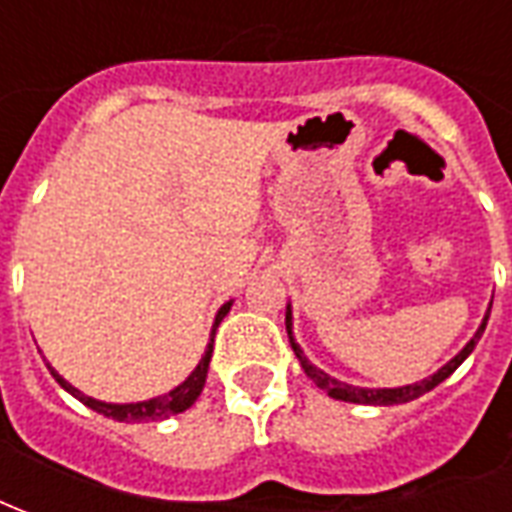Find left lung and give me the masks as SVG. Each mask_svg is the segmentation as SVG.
I'll return each mask as SVG.
<instances>
[{
  "label": "left lung",
  "mask_w": 512,
  "mask_h": 512,
  "mask_svg": "<svg viewBox=\"0 0 512 512\" xmlns=\"http://www.w3.org/2000/svg\"><path fill=\"white\" fill-rule=\"evenodd\" d=\"M488 324V313L486 319H483V324L477 327V333L472 335V341L466 343L461 352L455 354L450 363H445L439 371H436L434 376H428V379H423V382H414V384H404V387H379V390H374V387H354V384H346V382H338L335 376L324 374L322 368H316V365L302 354L300 343L294 341L292 335V308H286V333H289V343H292L294 354H297V360H300L302 371L308 374V379H311L319 390H324V393L330 395V398H335V401H349V404H371V406H393V404H406V401H414V398H420V395L431 393L436 384H442L447 379V376L453 374L458 365L464 363L466 357L472 354V349L477 346V341H480V335H483V330H486Z\"/></svg>",
  "instance_id": "left-lung-1"
}]
</instances>
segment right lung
<instances>
[{
    "label": "right lung",
    "instance_id": "1",
    "mask_svg": "<svg viewBox=\"0 0 512 512\" xmlns=\"http://www.w3.org/2000/svg\"><path fill=\"white\" fill-rule=\"evenodd\" d=\"M229 311H231V300L226 302V305L218 311V316H215V324H212V338L210 343H207L204 354H201L199 365L193 368V374H190L182 384H177L174 390H169L166 395L149 398V401H138V404H106V401L89 398V395H84L81 390H76V387H73L70 382H65V379H62L51 365H48V371H51V376H54V379L65 387L67 393L73 395V398H78L81 404L89 406V409H95L98 414H106V417H111V420H119V423H155V420H166V417H171V414L185 412V409H190V406L196 404V398H199L201 390H204V382H207V371H210L215 330H218V324L223 322V316H226Z\"/></svg>",
    "mask_w": 512,
    "mask_h": 512
}]
</instances>
